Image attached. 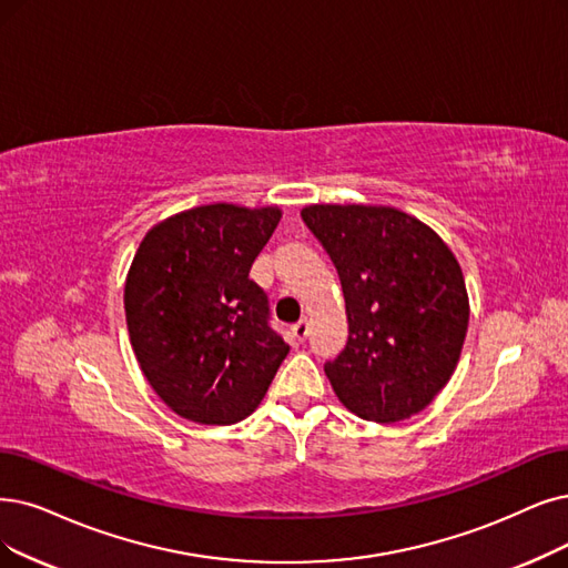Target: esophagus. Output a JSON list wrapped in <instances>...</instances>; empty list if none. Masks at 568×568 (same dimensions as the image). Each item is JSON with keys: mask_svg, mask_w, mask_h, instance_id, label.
<instances>
[{"mask_svg": "<svg viewBox=\"0 0 568 568\" xmlns=\"http://www.w3.org/2000/svg\"><path fill=\"white\" fill-rule=\"evenodd\" d=\"M293 331V337H296L298 339V343H305V339H307V335H310V324L303 320V322H298L296 326H293L291 328Z\"/></svg>", "mask_w": 568, "mask_h": 568, "instance_id": "34e87169", "label": "esophagus"}]
</instances>
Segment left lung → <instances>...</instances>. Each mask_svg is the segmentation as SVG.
<instances>
[{"instance_id": "1", "label": "left lung", "mask_w": 568, "mask_h": 568, "mask_svg": "<svg viewBox=\"0 0 568 568\" xmlns=\"http://www.w3.org/2000/svg\"><path fill=\"white\" fill-rule=\"evenodd\" d=\"M345 293L347 347L324 371L349 413L389 424L422 413L455 373L468 331L459 261L419 219L382 205H307Z\"/></svg>"}]
</instances>
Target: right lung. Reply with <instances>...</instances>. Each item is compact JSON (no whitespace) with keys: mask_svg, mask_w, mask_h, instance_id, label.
I'll list each match as a JSON object with an SVG mask.
<instances>
[{"mask_svg":"<svg viewBox=\"0 0 568 568\" xmlns=\"http://www.w3.org/2000/svg\"><path fill=\"white\" fill-rule=\"evenodd\" d=\"M280 219V207L214 202L155 223L134 254L123 296L130 345L179 417L246 419L286 358L265 291L248 280Z\"/></svg>","mask_w":568,"mask_h":568,"instance_id":"right-lung-1","label":"right lung"}]
</instances>
